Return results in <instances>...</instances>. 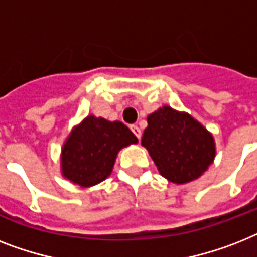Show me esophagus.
I'll list each match as a JSON object with an SVG mask.
<instances>
[{
	"mask_svg": "<svg viewBox=\"0 0 257 257\" xmlns=\"http://www.w3.org/2000/svg\"><path fill=\"white\" fill-rule=\"evenodd\" d=\"M131 129H132L133 135H135L137 139H139V140L141 139V129H140L137 125H132V126H131Z\"/></svg>",
	"mask_w": 257,
	"mask_h": 257,
	"instance_id": "esophagus-1",
	"label": "esophagus"
}]
</instances>
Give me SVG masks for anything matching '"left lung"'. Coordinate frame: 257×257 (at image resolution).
Returning a JSON list of instances; mask_svg holds the SVG:
<instances>
[{
    "mask_svg": "<svg viewBox=\"0 0 257 257\" xmlns=\"http://www.w3.org/2000/svg\"><path fill=\"white\" fill-rule=\"evenodd\" d=\"M141 144L161 176L174 183H187L201 177L215 157L214 139L203 125L170 107L148 116Z\"/></svg>",
    "mask_w": 257,
    "mask_h": 257,
    "instance_id": "8db88e82",
    "label": "left lung"
}]
</instances>
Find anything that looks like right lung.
Returning a JSON list of instances; mask_svg holds the SVG:
<instances>
[{
    "instance_id": "right-lung-1",
    "label": "right lung",
    "mask_w": 257,
    "mask_h": 257,
    "mask_svg": "<svg viewBox=\"0 0 257 257\" xmlns=\"http://www.w3.org/2000/svg\"><path fill=\"white\" fill-rule=\"evenodd\" d=\"M136 143L137 137L122 122L88 116L64 144L63 176L83 187L93 186L109 176L118 150Z\"/></svg>"
}]
</instances>
